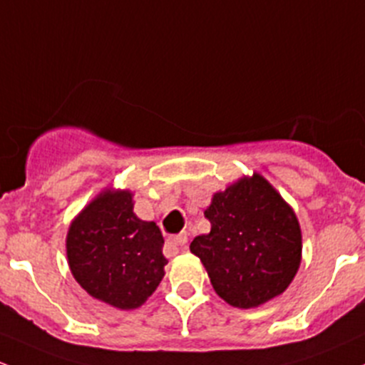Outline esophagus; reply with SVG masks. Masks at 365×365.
Returning a JSON list of instances; mask_svg holds the SVG:
<instances>
[{"instance_id":"esophagus-1","label":"esophagus","mask_w":365,"mask_h":365,"mask_svg":"<svg viewBox=\"0 0 365 365\" xmlns=\"http://www.w3.org/2000/svg\"><path fill=\"white\" fill-rule=\"evenodd\" d=\"M187 232H180L176 236H171L166 240V250L168 253H178L180 250H185L187 245Z\"/></svg>"}]
</instances>
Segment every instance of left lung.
Wrapping results in <instances>:
<instances>
[{
	"mask_svg": "<svg viewBox=\"0 0 365 365\" xmlns=\"http://www.w3.org/2000/svg\"><path fill=\"white\" fill-rule=\"evenodd\" d=\"M212 224L195 236L215 292L234 308H257L285 292L302 259V234L292 206L260 173L215 192L205 210Z\"/></svg>",
	"mask_w": 365,
	"mask_h": 365,
	"instance_id": "8db88e82",
	"label": "left lung"
}]
</instances>
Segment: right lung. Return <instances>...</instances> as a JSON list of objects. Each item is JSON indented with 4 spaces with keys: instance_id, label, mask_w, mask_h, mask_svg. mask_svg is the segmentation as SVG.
Here are the masks:
<instances>
[{
    "instance_id": "add662e5",
    "label": "right lung",
    "mask_w": 365,
    "mask_h": 365,
    "mask_svg": "<svg viewBox=\"0 0 365 365\" xmlns=\"http://www.w3.org/2000/svg\"><path fill=\"white\" fill-rule=\"evenodd\" d=\"M128 189H105L71 220L66 255L73 278L98 301L140 308L164 278V237L155 222L133 212Z\"/></svg>"
}]
</instances>
